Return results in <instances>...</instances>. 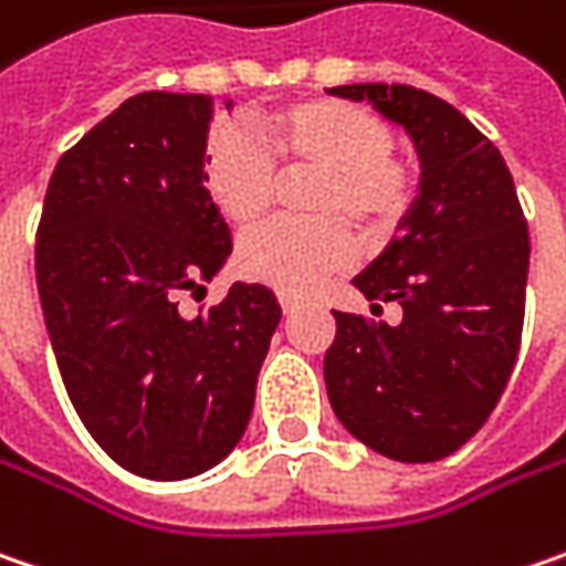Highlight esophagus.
<instances>
[{
	"label": "esophagus",
	"instance_id": "obj_1",
	"mask_svg": "<svg viewBox=\"0 0 566 566\" xmlns=\"http://www.w3.org/2000/svg\"><path fill=\"white\" fill-rule=\"evenodd\" d=\"M280 308H283V315H296L298 302L290 296H280Z\"/></svg>",
	"mask_w": 566,
	"mask_h": 566
}]
</instances>
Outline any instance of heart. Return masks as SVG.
Here are the masks:
<instances>
[{"mask_svg":"<svg viewBox=\"0 0 566 566\" xmlns=\"http://www.w3.org/2000/svg\"><path fill=\"white\" fill-rule=\"evenodd\" d=\"M268 149L239 127L212 129L203 185L232 222L251 226L270 210L280 171H318L305 197L312 222H270L239 241V270L283 296H308L354 261V226L379 239L408 212L410 168L395 156V133L350 101L305 98L261 117Z\"/></svg>","mask_w":566,"mask_h":566,"instance_id":"1","label":"heart"}]
</instances>
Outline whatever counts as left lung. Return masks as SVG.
Listing matches in <instances>:
<instances>
[{"label":"left lung","mask_w":566,"mask_h":566,"mask_svg":"<svg viewBox=\"0 0 566 566\" xmlns=\"http://www.w3.org/2000/svg\"><path fill=\"white\" fill-rule=\"evenodd\" d=\"M331 95L369 101L410 136L420 185L398 235L354 280L401 305L385 325L334 312L325 385L337 420L395 462H439L496 408L520 354L528 229L496 146L449 101L410 85L359 82Z\"/></svg>","instance_id":"left-lung-1"}]
</instances>
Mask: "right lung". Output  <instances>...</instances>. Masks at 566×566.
Returning a JSON list of instances; mask_svg holds the SVG:
<instances>
[{
	"label": "right lung",
	"instance_id": "obj_1",
	"mask_svg": "<svg viewBox=\"0 0 566 566\" xmlns=\"http://www.w3.org/2000/svg\"><path fill=\"white\" fill-rule=\"evenodd\" d=\"M210 120V95L124 101L56 161L34 248L72 408L149 481L203 474L239 446L283 315L261 283H232L197 318L178 312L232 254L203 185Z\"/></svg>",
	"mask_w": 566,
	"mask_h": 566
}]
</instances>
